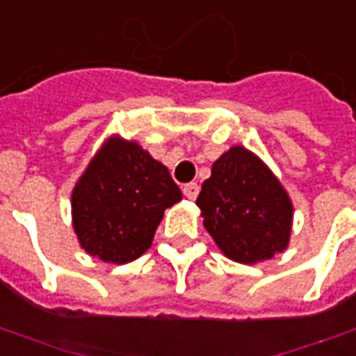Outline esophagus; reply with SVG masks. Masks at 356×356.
Listing matches in <instances>:
<instances>
[{
  "instance_id": "34e87169",
  "label": "esophagus",
  "mask_w": 356,
  "mask_h": 356,
  "mask_svg": "<svg viewBox=\"0 0 356 356\" xmlns=\"http://www.w3.org/2000/svg\"><path fill=\"white\" fill-rule=\"evenodd\" d=\"M198 191H200V187H198L197 183H187V185L183 187V195L187 198H191V200H195V198L198 197Z\"/></svg>"
}]
</instances>
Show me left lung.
<instances>
[{
	"instance_id": "8db88e82",
	"label": "left lung",
	"mask_w": 356,
	"mask_h": 356,
	"mask_svg": "<svg viewBox=\"0 0 356 356\" xmlns=\"http://www.w3.org/2000/svg\"><path fill=\"white\" fill-rule=\"evenodd\" d=\"M197 207L207 232L229 259L257 263L289 245L292 202L279 179L245 147H229L214 161Z\"/></svg>"
}]
</instances>
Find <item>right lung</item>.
<instances>
[{"mask_svg":"<svg viewBox=\"0 0 356 356\" xmlns=\"http://www.w3.org/2000/svg\"><path fill=\"white\" fill-rule=\"evenodd\" d=\"M181 198L165 165L136 142L111 138L74 188V229L89 255L128 263L152 245L163 210Z\"/></svg>","mask_w":356,"mask_h":356,"instance_id":"right-lung-1","label":"right lung"}]
</instances>
